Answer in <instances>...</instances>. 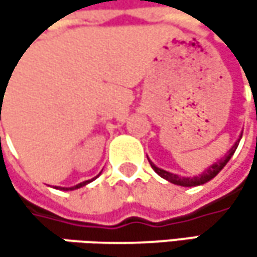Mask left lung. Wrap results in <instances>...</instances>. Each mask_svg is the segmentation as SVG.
I'll return each mask as SVG.
<instances>
[{
	"label": "left lung",
	"instance_id": "8db88e82",
	"mask_svg": "<svg viewBox=\"0 0 257 257\" xmlns=\"http://www.w3.org/2000/svg\"><path fill=\"white\" fill-rule=\"evenodd\" d=\"M238 144H239V140L232 146V149L228 152V155L223 158V159H220V161H217L216 164H213L208 170H205L201 176H198V177H179L177 174H171V173H168V171H164V170H161V168H158L153 162H150V165H152V168L155 170V173H158L162 179L168 180L170 183H174V184H179V186H184V187H190V186H199V184H204V183H207V181H210L211 179H214L222 170H223V167L229 162V159L232 158V155L235 153V150H236V147H238Z\"/></svg>",
	"mask_w": 257,
	"mask_h": 257
}]
</instances>
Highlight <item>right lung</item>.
Returning <instances> with one entry per match:
<instances>
[{"label": "right lung", "mask_w": 257, "mask_h": 257, "mask_svg": "<svg viewBox=\"0 0 257 257\" xmlns=\"http://www.w3.org/2000/svg\"><path fill=\"white\" fill-rule=\"evenodd\" d=\"M86 183H80V184H77L76 187H73V189H78V187H81V186H84ZM65 190H68V189H65Z\"/></svg>", "instance_id": "right-lung-1"}]
</instances>
